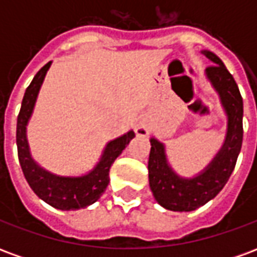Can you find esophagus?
<instances>
[{"instance_id":"1","label":"esophagus","mask_w":257,"mask_h":257,"mask_svg":"<svg viewBox=\"0 0 257 257\" xmlns=\"http://www.w3.org/2000/svg\"><path fill=\"white\" fill-rule=\"evenodd\" d=\"M136 135L138 136H147V135L150 134V123L149 122H146V121H140L138 125H136Z\"/></svg>"}]
</instances>
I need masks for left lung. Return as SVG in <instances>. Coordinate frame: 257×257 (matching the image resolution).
Wrapping results in <instances>:
<instances>
[{
	"instance_id": "obj_1",
	"label": "left lung",
	"mask_w": 257,
	"mask_h": 257,
	"mask_svg": "<svg viewBox=\"0 0 257 257\" xmlns=\"http://www.w3.org/2000/svg\"><path fill=\"white\" fill-rule=\"evenodd\" d=\"M210 66L205 75L219 95L226 112V138L213 160L193 178H183L168 161L165 145L151 138L149 157V183L154 198L162 208L173 212H191L213 199L231 176L242 146L243 103L237 82L219 56L201 51Z\"/></svg>"
}]
</instances>
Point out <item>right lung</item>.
Listing matches in <instances>:
<instances>
[{"label": "right lung", "instance_id": "1", "mask_svg": "<svg viewBox=\"0 0 257 257\" xmlns=\"http://www.w3.org/2000/svg\"><path fill=\"white\" fill-rule=\"evenodd\" d=\"M52 62L47 63L36 74L29 88L26 89L16 126V145L22 171L31 190L38 198L60 210H77L89 206L100 198L106 191L110 178V168L117 157L135 138L134 131H129L119 138L110 140L101 153L100 160L93 169L81 176H62L49 172L31 157L27 142V125L30 121L37 97Z\"/></svg>", "mask_w": 257, "mask_h": 257}]
</instances>
